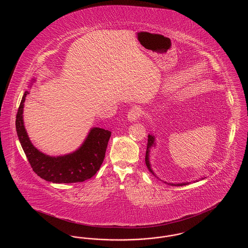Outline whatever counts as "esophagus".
Returning a JSON list of instances; mask_svg holds the SVG:
<instances>
[{"label":"esophagus","mask_w":248,"mask_h":248,"mask_svg":"<svg viewBox=\"0 0 248 248\" xmlns=\"http://www.w3.org/2000/svg\"><path fill=\"white\" fill-rule=\"evenodd\" d=\"M141 109L139 107H134L133 108H131L128 112L127 118L130 122H137L140 117L141 116Z\"/></svg>","instance_id":"esophagus-1"}]
</instances>
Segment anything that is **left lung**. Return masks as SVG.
Returning a JSON list of instances; mask_svg holds the SVG:
<instances>
[{"mask_svg":"<svg viewBox=\"0 0 248 248\" xmlns=\"http://www.w3.org/2000/svg\"><path fill=\"white\" fill-rule=\"evenodd\" d=\"M156 139H155V136L154 135H149L148 136V144H147V151H146V156H145V163H146V165H147V167H148V169H149V171L154 175V177H157L158 179H160L159 177H157L155 174H154V170L152 169V165H151V162H150V154H151V149L152 148H155L156 147ZM205 177H202L200 178L199 180H202V179H204ZM161 180V179H160ZM199 180H193V182H197V181H199ZM163 181V180H162ZM165 183L166 184H168V185H171V186H184V185H187V184H189V182H182V183H170V182H166V181H164Z\"/></svg>","mask_w":248,"mask_h":248,"instance_id":"obj_1","label":"left lung"}]
</instances>
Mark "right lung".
<instances>
[{
  "instance_id": "obj_1",
  "label": "right lung",
  "mask_w": 248,
  "mask_h": 248,
  "mask_svg": "<svg viewBox=\"0 0 248 248\" xmlns=\"http://www.w3.org/2000/svg\"><path fill=\"white\" fill-rule=\"evenodd\" d=\"M36 79H32L30 88ZM30 91H25L18 108L16 129L24 153L33 171L43 179L53 183L83 182L94 176L102 165L111 132L93 127L82 145L71 154L50 156L40 152L31 143L24 125V102Z\"/></svg>"
}]
</instances>
